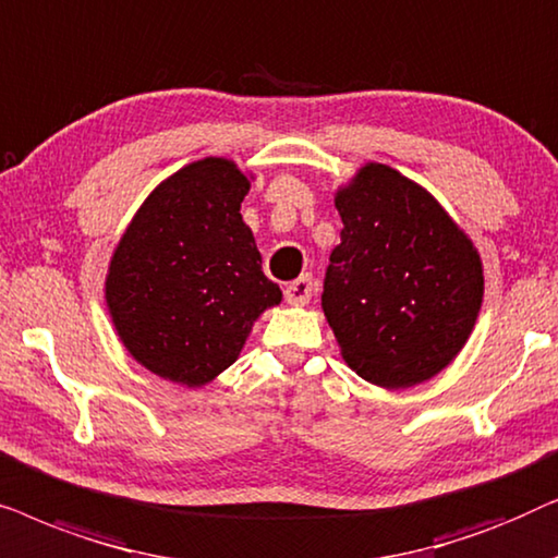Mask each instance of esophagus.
I'll use <instances>...</instances> for the list:
<instances>
[{"label": "esophagus", "mask_w": 558, "mask_h": 558, "mask_svg": "<svg viewBox=\"0 0 558 558\" xmlns=\"http://www.w3.org/2000/svg\"><path fill=\"white\" fill-rule=\"evenodd\" d=\"M312 292H315V284H312L310 277H300L289 281L284 289V300L289 304H307L312 300Z\"/></svg>", "instance_id": "esophagus-1"}]
</instances>
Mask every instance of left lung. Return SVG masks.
<instances>
[{"mask_svg": "<svg viewBox=\"0 0 558 558\" xmlns=\"http://www.w3.org/2000/svg\"><path fill=\"white\" fill-rule=\"evenodd\" d=\"M340 243L323 310L357 376L407 388L460 353L483 302V266L439 203L386 165H365L335 197Z\"/></svg>", "mask_w": 558, "mask_h": 558, "instance_id": "obj_1", "label": "left lung"}]
</instances>
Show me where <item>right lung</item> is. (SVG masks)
<instances>
[{"mask_svg":"<svg viewBox=\"0 0 558 558\" xmlns=\"http://www.w3.org/2000/svg\"><path fill=\"white\" fill-rule=\"evenodd\" d=\"M248 180L208 157L174 172L126 228L106 279L113 325L157 376L203 386L239 357L281 292L241 218Z\"/></svg>","mask_w":558,"mask_h":558,"instance_id":"add662e5","label":"right lung"}]
</instances>
